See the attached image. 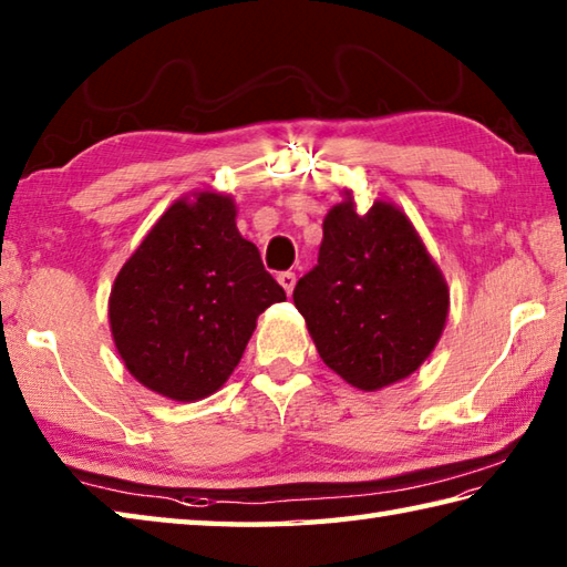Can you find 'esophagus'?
<instances>
[{
    "label": "esophagus",
    "mask_w": 567,
    "mask_h": 567,
    "mask_svg": "<svg viewBox=\"0 0 567 567\" xmlns=\"http://www.w3.org/2000/svg\"><path fill=\"white\" fill-rule=\"evenodd\" d=\"M277 282H280V285L285 287V292H287V295H292V290H295V282H297V275H295L292 270L280 272V275H277Z\"/></svg>",
    "instance_id": "esophagus-1"
}]
</instances>
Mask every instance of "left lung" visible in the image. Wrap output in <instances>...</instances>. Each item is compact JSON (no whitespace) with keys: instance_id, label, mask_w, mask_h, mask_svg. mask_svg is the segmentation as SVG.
Wrapping results in <instances>:
<instances>
[{"instance_id":"8db88e82","label":"left lung","mask_w":567,"mask_h":567,"mask_svg":"<svg viewBox=\"0 0 567 567\" xmlns=\"http://www.w3.org/2000/svg\"><path fill=\"white\" fill-rule=\"evenodd\" d=\"M322 230L292 292L322 362L364 391L416 372L444 332L449 287L414 225L391 203L359 215L347 198Z\"/></svg>"}]
</instances>
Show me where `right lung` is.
<instances>
[{
  "instance_id": "1",
  "label": "right lung",
  "mask_w": 567,
  "mask_h": 567,
  "mask_svg": "<svg viewBox=\"0 0 567 567\" xmlns=\"http://www.w3.org/2000/svg\"><path fill=\"white\" fill-rule=\"evenodd\" d=\"M287 295L235 228L228 195L198 193L161 215L113 282V342L143 386L176 401L218 391L267 307Z\"/></svg>"
}]
</instances>
